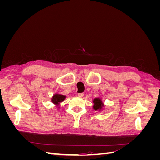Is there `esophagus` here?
I'll list each match as a JSON object with an SVG mask.
<instances>
[{
  "label": "esophagus",
  "mask_w": 160,
  "mask_h": 160,
  "mask_svg": "<svg viewBox=\"0 0 160 160\" xmlns=\"http://www.w3.org/2000/svg\"><path fill=\"white\" fill-rule=\"evenodd\" d=\"M78 95V97H79V98H83L84 94L83 93H78V95Z\"/></svg>",
  "instance_id": "1"
}]
</instances>
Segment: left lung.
<instances>
[{
	"label": "left lung",
	"instance_id": "left-lung-1",
	"mask_svg": "<svg viewBox=\"0 0 160 160\" xmlns=\"http://www.w3.org/2000/svg\"><path fill=\"white\" fill-rule=\"evenodd\" d=\"M93 109L97 111L98 109H101L103 107V103L102 101H101V99L99 98H95L93 100Z\"/></svg>",
	"mask_w": 160,
	"mask_h": 160
}]
</instances>
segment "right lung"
Instances as JSON below:
<instances>
[{"label":"right lung","mask_w":160,"mask_h":160,"mask_svg":"<svg viewBox=\"0 0 160 160\" xmlns=\"http://www.w3.org/2000/svg\"><path fill=\"white\" fill-rule=\"evenodd\" d=\"M65 98H66V97L64 96V95H62L55 94L54 95L52 96V98L51 99V101L54 104L58 105L61 102H62V101H64Z\"/></svg>","instance_id":"add662e5"}]
</instances>
